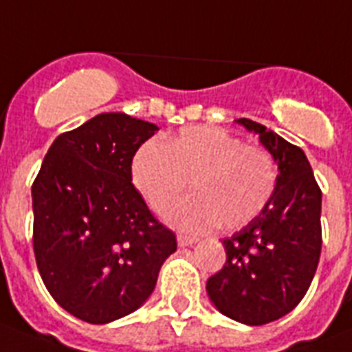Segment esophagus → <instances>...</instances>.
I'll return each mask as SVG.
<instances>
[{"instance_id": "1", "label": "esophagus", "mask_w": 352, "mask_h": 352, "mask_svg": "<svg viewBox=\"0 0 352 352\" xmlns=\"http://www.w3.org/2000/svg\"><path fill=\"white\" fill-rule=\"evenodd\" d=\"M197 239H193V236H188V235H179L177 236V242H179V245L181 248H186V245H191L195 244Z\"/></svg>"}]
</instances>
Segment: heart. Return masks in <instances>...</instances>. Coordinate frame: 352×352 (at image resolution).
Masks as SVG:
<instances>
[{
    "label": "heart",
    "instance_id": "1",
    "mask_svg": "<svg viewBox=\"0 0 352 352\" xmlns=\"http://www.w3.org/2000/svg\"><path fill=\"white\" fill-rule=\"evenodd\" d=\"M131 179L159 215L173 210L193 181L197 193L173 213L181 230L199 233L221 224L242 228L275 195L278 168L260 146L217 126H190L168 144L146 141L131 162Z\"/></svg>",
    "mask_w": 352,
    "mask_h": 352
}]
</instances>
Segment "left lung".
I'll list each match as a JSON object with an SVG mask.
<instances>
[{"label": "left lung", "mask_w": 352, "mask_h": 352, "mask_svg": "<svg viewBox=\"0 0 352 352\" xmlns=\"http://www.w3.org/2000/svg\"><path fill=\"white\" fill-rule=\"evenodd\" d=\"M260 137L278 164L275 195L241 231L224 239L226 264L206 291L222 315L245 325L285 316L309 289L322 251V191L298 146L251 119H236Z\"/></svg>", "instance_id": "left-lung-1"}]
</instances>
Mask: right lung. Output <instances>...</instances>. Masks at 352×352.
<instances>
[{"label": "right lung", "mask_w": 352, "mask_h": 352, "mask_svg": "<svg viewBox=\"0 0 352 352\" xmlns=\"http://www.w3.org/2000/svg\"><path fill=\"white\" fill-rule=\"evenodd\" d=\"M159 128L99 113L48 148L32 184L34 255L48 293L88 324L139 309L153 293L175 233L131 184V161Z\"/></svg>", "instance_id": "1"}]
</instances>
